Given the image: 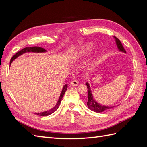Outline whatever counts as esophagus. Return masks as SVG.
I'll return each mask as SVG.
<instances>
[{"label":"esophagus","mask_w":147,"mask_h":147,"mask_svg":"<svg viewBox=\"0 0 147 147\" xmlns=\"http://www.w3.org/2000/svg\"><path fill=\"white\" fill-rule=\"evenodd\" d=\"M78 84H79V82L78 81V80H77V79H74V80H73L71 81V82H70V84L73 86H77Z\"/></svg>","instance_id":"1"}]
</instances>
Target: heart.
Instances as JSON below:
<instances>
[{"mask_svg":"<svg viewBox=\"0 0 147 147\" xmlns=\"http://www.w3.org/2000/svg\"><path fill=\"white\" fill-rule=\"evenodd\" d=\"M93 48V45L92 43H88L83 48V50H82L80 51L79 52L78 56H84L85 55H87V53L90 52V51L92 50V49Z\"/></svg>","mask_w":147,"mask_h":147,"instance_id":"obj_1","label":"heart"}]
</instances>
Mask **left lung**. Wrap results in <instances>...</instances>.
<instances>
[{"instance_id":"obj_1","label":"left lung","mask_w":147,"mask_h":147,"mask_svg":"<svg viewBox=\"0 0 147 147\" xmlns=\"http://www.w3.org/2000/svg\"><path fill=\"white\" fill-rule=\"evenodd\" d=\"M113 38L115 40V42H116V45L117 46V48L118 49V51L122 53H126V51L124 50V47L122 45V43L119 41V40L116 37H113ZM86 85L88 88V102H87V105L88 108L91 110L93 111V112L100 113L104 111L108 110L109 109H111L112 108L115 107V106H108V105H104L100 104L98 102H96V100L94 99V97H93V94L92 92V90L91 89L90 85L89 83L86 82Z\"/></svg>"}]
</instances>
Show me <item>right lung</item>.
Segmentation results:
<instances>
[{
  "label": "right lung",
  "instance_id": "obj_1",
  "mask_svg": "<svg viewBox=\"0 0 147 147\" xmlns=\"http://www.w3.org/2000/svg\"><path fill=\"white\" fill-rule=\"evenodd\" d=\"M46 51H47V50H45V49L43 48H41V47H39L24 48L23 49V50H21V51L16 53V54L11 57V59L10 60V66L11 65L12 62L13 61H14L16 58H17V57L18 56L24 54V53H30V52H32V53H45ZM67 90V84H64V85L63 86V89H62L60 96L59 97V99H58V100L57 101V103L56 104L55 107H53L51 108L50 110L45 111V112H37V113H35L37 115H39V116H48V115H51L53 113H54L55 111L57 110V109L59 108V107L60 104H61V101L62 99H63V97Z\"/></svg>",
  "mask_w": 147,
  "mask_h": 147
}]
</instances>
